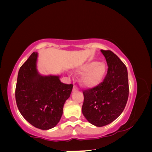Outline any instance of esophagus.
<instances>
[{
  "label": "esophagus",
  "instance_id": "34e87169",
  "mask_svg": "<svg viewBox=\"0 0 152 152\" xmlns=\"http://www.w3.org/2000/svg\"><path fill=\"white\" fill-rule=\"evenodd\" d=\"M77 90H78V87H77L76 86H74V87H73V91L74 92V91H77Z\"/></svg>",
  "mask_w": 152,
  "mask_h": 152
}]
</instances>
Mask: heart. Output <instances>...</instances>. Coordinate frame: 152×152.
Here are the masks:
<instances>
[{
  "label": "heart",
  "instance_id": "heart-1",
  "mask_svg": "<svg viewBox=\"0 0 152 152\" xmlns=\"http://www.w3.org/2000/svg\"><path fill=\"white\" fill-rule=\"evenodd\" d=\"M106 65L96 61H88L78 68L80 73H84L82 76V83L86 87H94L99 84L106 73Z\"/></svg>",
  "mask_w": 152,
  "mask_h": 152
}]
</instances>
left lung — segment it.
Here are the masks:
<instances>
[{"label":"left lung","mask_w":152,"mask_h":152,"mask_svg":"<svg viewBox=\"0 0 152 152\" xmlns=\"http://www.w3.org/2000/svg\"><path fill=\"white\" fill-rule=\"evenodd\" d=\"M106 59L108 71L104 80L92 88L83 91L82 114L96 127L110 124L120 116L129 96L127 69L110 50H101Z\"/></svg>","instance_id":"1"}]
</instances>
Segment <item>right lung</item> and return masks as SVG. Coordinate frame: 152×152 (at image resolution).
Instances as JSON below:
<instances>
[{
    "label": "right lung",
    "mask_w": 152,
    "mask_h": 152,
    "mask_svg": "<svg viewBox=\"0 0 152 152\" xmlns=\"http://www.w3.org/2000/svg\"><path fill=\"white\" fill-rule=\"evenodd\" d=\"M37 53L33 52L20 68L15 99L22 116L42 130L54 127L72 91V84L61 82L60 76H43L37 68Z\"/></svg>",
    "instance_id": "add662e5"
}]
</instances>
